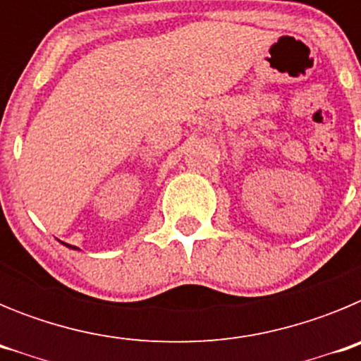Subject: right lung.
<instances>
[{"instance_id":"add662e5","label":"right lung","mask_w":361,"mask_h":361,"mask_svg":"<svg viewBox=\"0 0 361 361\" xmlns=\"http://www.w3.org/2000/svg\"><path fill=\"white\" fill-rule=\"evenodd\" d=\"M65 245H68V244H65ZM68 247H73V250H78V247H75V245H68Z\"/></svg>"}]
</instances>
